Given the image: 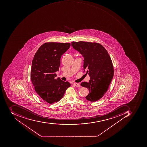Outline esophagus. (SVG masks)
<instances>
[{"mask_svg":"<svg viewBox=\"0 0 147 147\" xmlns=\"http://www.w3.org/2000/svg\"><path fill=\"white\" fill-rule=\"evenodd\" d=\"M74 86H77V87H80L81 86H80V84L79 83H74Z\"/></svg>","mask_w":147,"mask_h":147,"instance_id":"34e87169","label":"esophagus"}]
</instances>
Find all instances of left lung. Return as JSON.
Masks as SVG:
<instances>
[{
  "instance_id": "left-lung-1",
  "label": "left lung",
  "mask_w": 147,
  "mask_h": 147,
  "mask_svg": "<svg viewBox=\"0 0 147 147\" xmlns=\"http://www.w3.org/2000/svg\"><path fill=\"white\" fill-rule=\"evenodd\" d=\"M71 45L84 57V72L90 79L81 86L89 90L86 99L92 102L99 100L109 88L114 76L113 64L108 52L101 44L96 42H72Z\"/></svg>"
}]
</instances>
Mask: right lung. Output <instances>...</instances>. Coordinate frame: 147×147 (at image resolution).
Instances as JSON below:
<instances>
[{
  "label": "right lung",
  "mask_w": 147,
  "mask_h": 147,
  "mask_svg": "<svg viewBox=\"0 0 147 147\" xmlns=\"http://www.w3.org/2000/svg\"><path fill=\"white\" fill-rule=\"evenodd\" d=\"M70 47V43L48 42L43 44L33 57L31 80L35 91L42 100L52 104L61 100L71 84L58 78L61 56Z\"/></svg>",
  "instance_id": "1"
}]
</instances>
